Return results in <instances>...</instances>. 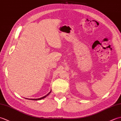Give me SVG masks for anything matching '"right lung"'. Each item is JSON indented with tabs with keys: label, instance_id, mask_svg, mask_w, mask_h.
<instances>
[{
	"label": "right lung",
	"instance_id": "add662e5",
	"mask_svg": "<svg viewBox=\"0 0 121 121\" xmlns=\"http://www.w3.org/2000/svg\"><path fill=\"white\" fill-rule=\"evenodd\" d=\"M51 91V90L49 92V93H48V94H47V95H46V96H43V97H42V98H38V99H28V98H25V99H29V100H41V99H43V98H46V97H47V96H48V95L50 94Z\"/></svg>",
	"mask_w": 121,
	"mask_h": 121
}]
</instances>
